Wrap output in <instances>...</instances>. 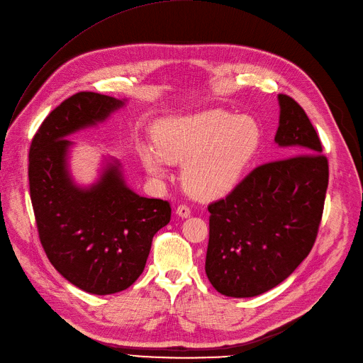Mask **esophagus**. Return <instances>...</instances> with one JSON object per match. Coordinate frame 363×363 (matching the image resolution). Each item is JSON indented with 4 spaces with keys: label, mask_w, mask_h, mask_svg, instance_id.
I'll use <instances>...</instances> for the list:
<instances>
[{
    "label": "esophagus",
    "mask_w": 363,
    "mask_h": 363,
    "mask_svg": "<svg viewBox=\"0 0 363 363\" xmlns=\"http://www.w3.org/2000/svg\"><path fill=\"white\" fill-rule=\"evenodd\" d=\"M177 214L179 217H182V219H186V217H189V214H191V210L186 206H178L177 207Z\"/></svg>",
    "instance_id": "34e87169"
}]
</instances>
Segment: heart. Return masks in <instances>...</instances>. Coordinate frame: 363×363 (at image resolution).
<instances>
[{"label": "heart", "mask_w": 363, "mask_h": 363, "mask_svg": "<svg viewBox=\"0 0 363 363\" xmlns=\"http://www.w3.org/2000/svg\"><path fill=\"white\" fill-rule=\"evenodd\" d=\"M259 144L261 127L252 116L210 109L160 121L155 144L138 143L137 153L156 181L167 178L169 163H182L185 191L210 201L226 196L242 179Z\"/></svg>", "instance_id": "b5f03b06"}]
</instances>
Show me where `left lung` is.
I'll use <instances>...</instances> for the list:
<instances>
[{
  "label": "left lung",
  "mask_w": 363,
  "mask_h": 363,
  "mask_svg": "<svg viewBox=\"0 0 363 363\" xmlns=\"http://www.w3.org/2000/svg\"><path fill=\"white\" fill-rule=\"evenodd\" d=\"M277 101L274 143L292 157L255 167L208 206L206 274L225 296L252 298L280 284L308 257L321 222L328 186L321 141L292 98Z\"/></svg>",
  "instance_id": "8db88e82"
}]
</instances>
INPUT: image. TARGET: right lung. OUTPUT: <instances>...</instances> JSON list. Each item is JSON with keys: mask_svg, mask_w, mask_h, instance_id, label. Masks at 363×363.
<instances>
[{"mask_svg": "<svg viewBox=\"0 0 363 363\" xmlns=\"http://www.w3.org/2000/svg\"><path fill=\"white\" fill-rule=\"evenodd\" d=\"M127 99L93 91L72 94L39 127L29 152L30 199L42 247L55 270L91 295L125 291L143 273L155 233L171 220V206L133 191L124 167L105 156L91 184L71 174L67 140L98 127Z\"/></svg>", "mask_w": 363, "mask_h": 363, "instance_id": "add662e5", "label": "right lung"}]
</instances>
